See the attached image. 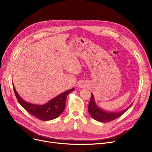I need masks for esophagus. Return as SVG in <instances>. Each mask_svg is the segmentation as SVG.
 <instances>
[{
    "label": "esophagus",
    "mask_w": 152,
    "mask_h": 152,
    "mask_svg": "<svg viewBox=\"0 0 152 152\" xmlns=\"http://www.w3.org/2000/svg\"><path fill=\"white\" fill-rule=\"evenodd\" d=\"M79 88H83V87H86V84L84 83H81L80 84H79Z\"/></svg>",
    "instance_id": "obj_1"
}]
</instances>
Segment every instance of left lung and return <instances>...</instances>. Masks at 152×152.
Returning <instances> with one entry per match:
<instances>
[{
    "label": "left lung",
    "instance_id": "left-lung-1",
    "mask_svg": "<svg viewBox=\"0 0 152 152\" xmlns=\"http://www.w3.org/2000/svg\"><path fill=\"white\" fill-rule=\"evenodd\" d=\"M132 105L131 104L128 107L126 108L125 110H122L121 111H118V112H110L103 109L100 108L95 101L94 95L91 93V99L88 106V111L89 115L91 117L99 122L102 123H108L111 121L118 118L120 117L122 115H123L126 111H127Z\"/></svg>",
    "mask_w": 152,
    "mask_h": 152
}]
</instances>
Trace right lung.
I'll return each mask as SVG.
<instances>
[{"mask_svg":"<svg viewBox=\"0 0 152 152\" xmlns=\"http://www.w3.org/2000/svg\"><path fill=\"white\" fill-rule=\"evenodd\" d=\"M13 86L16 97L20 104L31 115L42 121H50L58 118L65 108L68 95L75 90V88H72L57 95L44 105H37L24 100L17 93L14 86Z\"/></svg>","mask_w":152,"mask_h":152,"instance_id":"add662e5","label":"right lung"}]
</instances>
